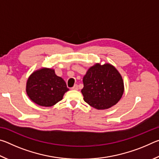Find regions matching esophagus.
<instances>
[{"mask_svg": "<svg viewBox=\"0 0 159 159\" xmlns=\"http://www.w3.org/2000/svg\"><path fill=\"white\" fill-rule=\"evenodd\" d=\"M71 89H72V90H77L78 89H79V87H78L77 85H75L74 86V87L71 88Z\"/></svg>", "mask_w": 159, "mask_h": 159, "instance_id": "esophagus-1", "label": "esophagus"}]
</instances>
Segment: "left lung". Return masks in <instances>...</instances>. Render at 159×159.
Returning a JSON list of instances; mask_svg holds the SVG:
<instances>
[{
	"instance_id": "8db88e82",
	"label": "left lung",
	"mask_w": 159,
	"mask_h": 159,
	"mask_svg": "<svg viewBox=\"0 0 159 159\" xmlns=\"http://www.w3.org/2000/svg\"><path fill=\"white\" fill-rule=\"evenodd\" d=\"M81 93L85 102L98 109L115 105L124 91L122 77L111 64H99L88 69L83 79Z\"/></svg>"
}]
</instances>
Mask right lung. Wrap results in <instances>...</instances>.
Wrapping results in <instances>:
<instances>
[{"label":"right lung","mask_w":159,"mask_h":159,"mask_svg":"<svg viewBox=\"0 0 159 159\" xmlns=\"http://www.w3.org/2000/svg\"><path fill=\"white\" fill-rule=\"evenodd\" d=\"M66 84L51 69L43 68L34 72L26 83V93L32 101L43 107H52L61 100Z\"/></svg>","instance_id":"add662e5"}]
</instances>
